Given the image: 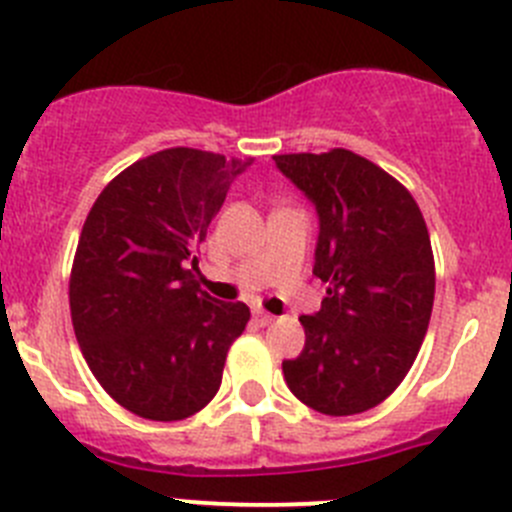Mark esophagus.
<instances>
[{
	"instance_id": "1",
	"label": "esophagus",
	"mask_w": 512,
	"mask_h": 512,
	"mask_svg": "<svg viewBox=\"0 0 512 512\" xmlns=\"http://www.w3.org/2000/svg\"><path fill=\"white\" fill-rule=\"evenodd\" d=\"M252 319H255L260 326H270L275 321V316H273V313L262 311V308H257V311L252 313Z\"/></svg>"
}]
</instances>
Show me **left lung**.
I'll use <instances>...</instances> for the list:
<instances>
[{
  "label": "left lung",
  "mask_w": 512,
  "mask_h": 512,
  "mask_svg": "<svg viewBox=\"0 0 512 512\" xmlns=\"http://www.w3.org/2000/svg\"><path fill=\"white\" fill-rule=\"evenodd\" d=\"M319 214L313 275L326 298L301 316L306 344L285 359L290 393L326 416L375 408L411 370L434 308V252L413 196L352 150L275 155Z\"/></svg>",
  "instance_id": "1"
}]
</instances>
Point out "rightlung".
Wrapping results in <instances>:
<instances>
[{
    "label": "right lung",
    "mask_w": 512,
    "mask_h": 512,
    "mask_svg": "<svg viewBox=\"0 0 512 512\" xmlns=\"http://www.w3.org/2000/svg\"><path fill=\"white\" fill-rule=\"evenodd\" d=\"M252 160L170 147L122 170L91 206L71 270V319L99 385L150 421L199 413L222 385L250 308L199 285V245Z\"/></svg>",
    "instance_id": "1"
}]
</instances>
